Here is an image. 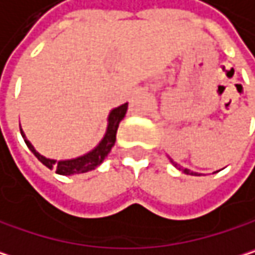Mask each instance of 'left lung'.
I'll return each mask as SVG.
<instances>
[{
    "label": "left lung",
    "mask_w": 255,
    "mask_h": 255,
    "mask_svg": "<svg viewBox=\"0 0 255 255\" xmlns=\"http://www.w3.org/2000/svg\"><path fill=\"white\" fill-rule=\"evenodd\" d=\"M170 161H172V163H173L175 166H178V164H176V163H175L173 160H170ZM184 173H187V175H196L194 172H191V170H188V169H185V170H184Z\"/></svg>",
    "instance_id": "left-lung-1"
}]
</instances>
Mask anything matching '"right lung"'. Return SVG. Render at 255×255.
Masks as SVG:
<instances>
[{
    "label": "right lung",
    "instance_id": "obj_1",
    "mask_svg": "<svg viewBox=\"0 0 255 255\" xmlns=\"http://www.w3.org/2000/svg\"><path fill=\"white\" fill-rule=\"evenodd\" d=\"M127 109H128V103H125L116 109H113L109 115V125H107V131L103 137V140L98 143V146L95 149H92L91 152L82 155V157H77V158H73V160H64V161H56V160H50V158H46L43 157L41 154H38L34 146L29 143V140H26L22 128H20V134L26 143V146L29 148V151L38 158V161H41L47 169H55V172L58 175H76V173H85V172H89V170H94L97 166H100L103 163V160L107 157V154L110 152L112 146L115 145V140H116V131H118V127H119V122L124 119L125 113H127Z\"/></svg>",
    "mask_w": 255,
    "mask_h": 255
}]
</instances>
